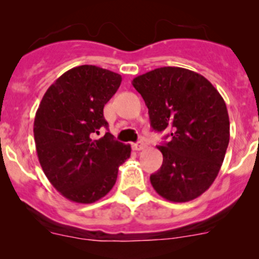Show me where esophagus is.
Masks as SVG:
<instances>
[{"label":"esophagus","mask_w":259,"mask_h":259,"mask_svg":"<svg viewBox=\"0 0 259 259\" xmlns=\"http://www.w3.org/2000/svg\"><path fill=\"white\" fill-rule=\"evenodd\" d=\"M145 146L146 145L144 142H138V143H135V144H133V149L137 151H140V150H143V149H145Z\"/></svg>","instance_id":"34e87169"}]
</instances>
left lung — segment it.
Here are the masks:
<instances>
[{
	"label": "left lung",
	"instance_id": "1",
	"mask_svg": "<svg viewBox=\"0 0 259 259\" xmlns=\"http://www.w3.org/2000/svg\"><path fill=\"white\" fill-rule=\"evenodd\" d=\"M148 106L155 132L169 130L159 145L163 164L150 176L164 199L184 203L213 184L229 143V116L215 88L200 74L183 67H159L133 80Z\"/></svg>",
	"mask_w": 259,
	"mask_h": 259
}]
</instances>
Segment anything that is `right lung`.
<instances>
[{"label": "right lung", "mask_w": 259, "mask_h": 259, "mask_svg": "<svg viewBox=\"0 0 259 259\" xmlns=\"http://www.w3.org/2000/svg\"><path fill=\"white\" fill-rule=\"evenodd\" d=\"M121 83L110 70L81 65L62 74L44 95L33 122L36 151L44 173L66 199L90 204L114 187L132 148L114 140L104 106Z\"/></svg>", "instance_id": "right-lung-1"}]
</instances>
